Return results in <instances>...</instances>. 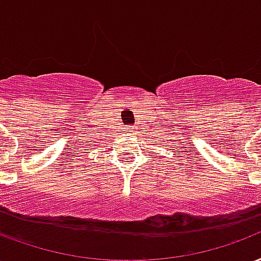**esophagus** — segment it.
I'll return each mask as SVG.
<instances>
[{
    "label": "esophagus",
    "mask_w": 261,
    "mask_h": 261,
    "mask_svg": "<svg viewBox=\"0 0 261 261\" xmlns=\"http://www.w3.org/2000/svg\"><path fill=\"white\" fill-rule=\"evenodd\" d=\"M126 129H128L129 132H133V128H132V126H130V128H126Z\"/></svg>",
    "instance_id": "34e87169"
}]
</instances>
